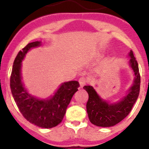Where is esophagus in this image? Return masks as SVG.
I'll list each match as a JSON object with an SVG mask.
<instances>
[{"mask_svg":"<svg viewBox=\"0 0 149 149\" xmlns=\"http://www.w3.org/2000/svg\"><path fill=\"white\" fill-rule=\"evenodd\" d=\"M86 82H87V80H86V79H85V78H83V77L80 78V79H79V84H80V88H83V87L85 85Z\"/></svg>","mask_w":149,"mask_h":149,"instance_id":"esophagus-1","label":"esophagus"}]
</instances>
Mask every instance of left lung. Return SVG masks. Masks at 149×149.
Listing matches in <instances>:
<instances>
[{
  "mask_svg": "<svg viewBox=\"0 0 149 149\" xmlns=\"http://www.w3.org/2000/svg\"><path fill=\"white\" fill-rule=\"evenodd\" d=\"M128 58H130L128 64L133 71L134 80L125 96L115 102H107L100 96L91 85L83 87L89 95L86 104L88 118L90 122L95 125L108 127L118 124L130 113L139 97L140 90L139 66L132 50L128 54Z\"/></svg>",
  "mask_w": 149,
  "mask_h": 149,
  "instance_id": "obj_1",
  "label": "left lung"
}]
</instances>
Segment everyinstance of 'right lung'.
Here are the masks:
<instances>
[{"instance_id":"add662e5","label":"right lung","mask_w":149,"mask_h":149,"mask_svg":"<svg viewBox=\"0 0 149 149\" xmlns=\"http://www.w3.org/2000/svg\"><path fill=\"white\" fill-rule=\"evenodd\" d=\"M41 41L30 42L19 51L13 63L10 88L20 112L29 122L42 128H52L62 121L71 98L78 91L76 80L64 82L52 95L41 99L31 95L22 81V61L29 51L40 47Z\"/></svg>"}]
</instances>
